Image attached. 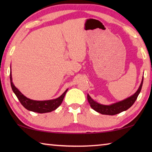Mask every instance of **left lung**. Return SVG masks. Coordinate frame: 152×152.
<instances>
[{
	"mask_svg": "<svg viewBox=\"0 0 152 152\" xmlns=\"http://www.w3.org/2000/svg\"><path fill=\"white\" fill-rule=\"evenodd\" d=\"M143 82V76L141 80V84L139 87L138 90L135 94H133L132 96L127 98L125 100H123L121 101H119L116 103L110 104V105H104L100 103H98L97 102L94 101L92 98L89 96V94H87V99L89 104H91V107L92 109L96 110V112L101 113L102 115H115L123 111L127 110L128 109L132 106L134 104L135 101L137 99L139 94L140 93L141 87H142Z\"/></svg>",
	"mask_w": 152,
	"mask_h": 152,
	"instance_id": "obj_1",
	"label": "left lung"
}]
</instances>
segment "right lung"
I'll return each mask as SVG.
<instances>
[{
	"mask_svg": "<svg viewBox=\"0 0 152 152\" xmlns=\"http://www.w3.org/2000/svg\"><path fill=\"white\" fill-rule=\"evenodd\" d=\"M10 80H11V85L12 91H13L15 95H16L17 99H19V101L23 106L28 110H31V111L38 113H50L56 110L61 104V102H62L64 100V98L65 96V94L68 90H66V91L60 96H59L56 99L48 100V101H34V100L28 99V98L24 96L15 86L12 81L11 68V73H10Z\"/></svg>",
	"mask_w": 152,
	"mask_h": 152,
	"instance_id": "right-lung-1",
	"label": "right lung"
}]
</instances>
